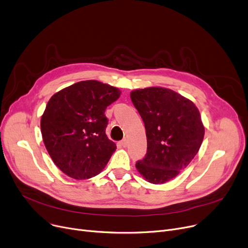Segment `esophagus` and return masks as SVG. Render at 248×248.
Returning <instances> with one entry per match:
<instances>
[{"label":"esophagus","instance_id":"esophagus-1","mask_svg":"<svg viewBox=\"0 0 248 248\" xmlns=\"http://www.w3.org/2000/svg\"><path fill=\"white\" fill-rule=\"evenodd\" d=\"M121 145H122L124 148H125V147L127 146V140H126V139H124V140L121 141Z\"/></svg>","mask_w":248,"mask_h":248}]
</instances>
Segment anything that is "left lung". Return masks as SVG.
<instances>
[{"label": "left lung", "instance_id": "1", "mask_svg": "<svg viewBox=\"0 0 248 248\" xmlns=\"http://www.w3.org/2000/svg\"><path fill=\"white\" fill-rule=\"evenodd\" d=\"M145 124L148 151L138 161L139 173L152 184L177 177L198 153L205 128L197 107L165 87H148L131 93Z\"/></svg>", "mask_w": 248, "mask_h": 248}]
</instances>
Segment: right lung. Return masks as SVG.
I'll return each mask as SVG.
<instances>
[{
    "label": "right lung",
    "instance_id": "right-lung-1",
    "mask_svg": "<svg viewBox=\"0 0 248 248\" xmlns=\"http://www.w3.org/2000/svg\"><path fill=\"white\" fill-rule=\"evenodd\" d=\"M121 90L96 80L76 82L52 96L41 117L44 145L60 170L76 180L98 175L116 146L106 134L107 108Z\"/></svg>",
    "mask_w": 248,
    "mask_h": 248
}]
</instances>
